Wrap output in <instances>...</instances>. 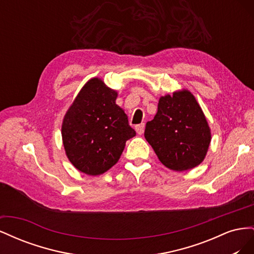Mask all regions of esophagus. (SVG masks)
Masks as SVG:
<instances>
[{
  "instance_id": "esophagus-1",
  "label": "esophagus",
  "mask_w": 254,
  "mask_h": 254,
  "mask_svg": "<svg viewBox=\"0 0 254 254\" xmlns=\"http://www.w3.org/2000/svg\"><path fill=\"white\" fill-rule=\"evenodd\" d=\"M144 129H145V124H144V123H142V124H139V125L135 126L136 132L139 133V134H142L144 132Z\"/></svg>"
}]
</instances>
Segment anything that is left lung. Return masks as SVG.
<instances>
[{
	"instance_id": "obj_1",
	"label": "left lung",
	"mask_w": 254,
	"mask_h": 254,
	"mask_svg": "<svg viewBox=\"0 0 254 254\" xmlns=\"http://www.w3.org/2000/svg\"><path fill=\"white\" fill-rule=\"evenodd\" d=\"M144 136L160 162L176 172L200 164L212 139L200 105L186 89L160 97L155 118L146 123Z\"/></svg>"
}]
</instances>
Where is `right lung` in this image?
<instances>
[{"label":"right lung","instance_id":"right-lung-1","mask_svg":"<svg viewBox=\"0 0 254 254\" xmlns=\"http://www.w3.org/2000/svg\"><path fill=\"white\" fill-rule=\"evenodd\" d=\"M118 92L98 77L91 78L67 109L61 126L65 155L89 176L106 173L118 163L126 141L135 135L125 111L115 104Z\"/></svg>","mask_w":254,"mask_h":254}]
</instances>
